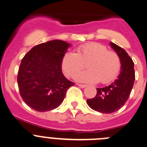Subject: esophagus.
<instances>
[{
    "mask_svg": "<svg viewBox=\"0 0 147 147\" xmlns=\"http://www.w3.org/2000/svg\"><path fill=\"white\" fill-rule=\"evenodd\" d=\"M78 85L79 87H80L81 88H84L86 87V85H82V84H78Z\"/></svg>",
    "mask_w": 147,
    "mask_h": 147,
    "instance_id": "34e87169",
    "label": "esophagus"
}]
</instances>
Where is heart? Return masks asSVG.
<instances>
[{
	"instance_id": "heart-1",
	"label": "heart",
	"mask_w": 147,
	"mask_h": 147,
	"mask_svg": "<svg viewBox=\"0 0 147 147\" xmlns=\"http://www.w3.org/2000/svg\"><path fill=\"white\" fill-rule=\"evenodd\" d=\"M77 52H67L62 60V67L67 76L74 77L87 63L88 69L78 74L75 79L80 82L108 83L116 78L121 69V60L114 52L104 45L88 43L77 48Z\"/></svg>"
}]
</instances>
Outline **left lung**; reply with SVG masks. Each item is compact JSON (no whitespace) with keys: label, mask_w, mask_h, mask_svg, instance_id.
<instances>
[{"label":"left lung","mask_w":147,"mask_h":147,"mask_svg":"<svg viewBox=\"0 0 147 147\" xmlns=\"http://www.w3.org/2000/svg\"><path fill=\"white\" fill-rule=\"evenodd\" d=\"M110 46L120 58V73L111 85L97 88L95 98L87 100V103L92 110L102 113H113L124 105L130 95L135 80L134 64L127 52L111 42Z\"/></svg>","instance_id":"8db88e82"}]
</instances>
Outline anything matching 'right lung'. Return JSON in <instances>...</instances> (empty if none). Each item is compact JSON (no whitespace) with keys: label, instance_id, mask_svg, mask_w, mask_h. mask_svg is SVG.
I'll list each match as a JSON object with an SVG mask.
<instances>
[{"label":"right lung","instance_id":"add662e5","mask_svg":"<svg viewBox=\"0 0 147 147\" xmlns=\"http://www.w3.org/2000/svg\"><path fill=\"white\" fill-rule=\"evenodd\" d=\"M72 45L62 40H52L33 47L22 59L18 69L20 95L30 108L45 112L57 108L74 82L62 71L63 56Z\"/></svg>","mask_w":147,"mask_h":147}]
</instances>
